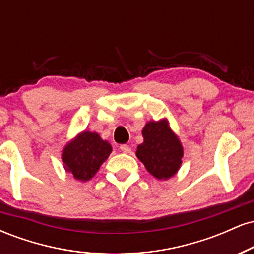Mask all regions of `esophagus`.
Returning a JSON list of instances; mask_svg holds the SVG:
<instances>
[{"label": "esophagus", "mask_w": 254, "mask_h": 254, "mask_svg": "<svg viewBox=\"0 0 254 254\" xmlns=\"http://www.w3.org/2000/svg\"><path fill=\"white\" fill-rule=\"evenodd\" d=\"M121 150L123 151V153H127V154L131 153V148L127 144H122L121 145Z\"/></svg>", "instance_id": "esophagus-1"}]
</instances>
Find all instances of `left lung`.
Masks as SVG:
<instances>
[{
  "mask_svg": "<svg viewBox=\"0 0 254 254\" xmlns=\"http://www.w3.org/2000/svg\"><path fill=\"white\" fill-rule=\"evenodd\" d=\"M142 135L144 142L137 147V157L156 179L173 177L182 165L183 147L167 122H149Z\"/></svg>",
  "mask_w": 254,
  "mask_h": 254,
  "instance_id": "1",
  "label": "left lung"
}]
</instances>
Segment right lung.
Segmentation results:
<instances>
[{
    "instance_id": "add662e5",
    "label": "right lung",
    "mask_w": 254,
    "mask_h": 254,
    "mask_svg": "<svg viewBox=\"0 0 254 254\" xmlns=\"http://www.w3.org/2000/svg\"><path fill=\"white\" fill-rule=\"evenodd\" d=\"M111 151V144L101 139L98 133L83 131L64 148V168L70 172L75 179L87 182L95 176Z\"/></svg>"
}]
</instances>
